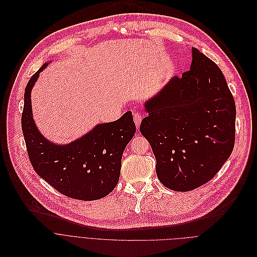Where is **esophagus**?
<instances>
[{
	"label": "esophagus",
	"instance_id": "34e87169",
	"mask_svg": "<svg viewBox=\"0 0 257 257\" xmlns=\"http://www.w3.org/2000/svg\"><path fill=\"white\" fill-rule=\"evenodd\" d=\"M142 119H143V116H142V114L140 112H135L134 113V121H135V123H136V125L138 127L140 126V124L142 122Z\"/></svg>",
	"mask_w": 257,
	"mask_h": 257
}]
</instances>
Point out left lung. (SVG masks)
Listing matches in <instances>:
<instances>
[{"mask_svg": "<svg viewBox=\"0 0 257 257\" xmlns=\"http://www.w3.org/2000/svg\"><path fill=\"white\" fill-rule=\"evenodd\" d=\"M141 134L150 143L160 182L189 191L210 181L235 144L236 106L220 68L192 47L190 70L145 104Z\"/></svg>", "mask_w": 257, "mask_h": 257, "instance_id": "obj_1", "label": "left lung"}]
</instances>
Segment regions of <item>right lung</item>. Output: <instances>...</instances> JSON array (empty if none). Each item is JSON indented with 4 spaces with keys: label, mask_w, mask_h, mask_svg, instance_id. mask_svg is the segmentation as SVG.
<instances>
[{
    "label": "right lung",
    "mask_w": 257,
    "mask_h": 257,
    "mask_svg": "<svg viewBox=\"0 0 257 257\" xmlns=\"http://www.w3.org/2000/svg\"><path fill=\"white\" fill-rule=\"evenodd\" d=\"M30 78L24 93L21 117L28 157L35 172L62 194L80 200H95L106 196L116 186L123 151L136 133L132 111L119 119L97 124L82 138L56 145L37 130L31 109V89L39 73Z\"/></svg>",
    "instance_id": "obj_1"
}]
</instances>
